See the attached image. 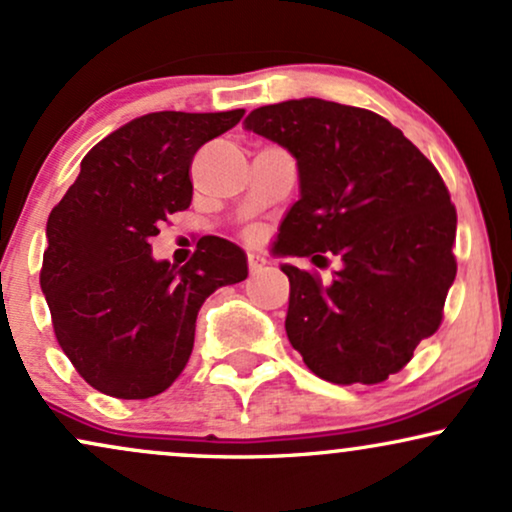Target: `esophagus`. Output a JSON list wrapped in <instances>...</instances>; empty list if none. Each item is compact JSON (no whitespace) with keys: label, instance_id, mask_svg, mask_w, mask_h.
<instances>
[{"label":"esophagus","instance_id":"34e87169","mask_svg":"<svg viewBox=\"0 0 512 512\" xmlns=\"http://www.w3.org/2000/svg\"><path fill=\"white\" fill-rule=\"evenodd\" d=\"M246 258H249V273L251 275H256V273H261V270L263 268H266V258H263V256H258V254H249V256H246Z\"/></svg>","mask_w":512,"mask_h":512}]
</instances>
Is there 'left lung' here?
I'll use <instances>...</instances> for the list:
<instances>
[{
  "label": "left lung",
  "mask_w": 512,
  "mask_h": 512,
  "mask_svg": "<svg viewBox=\"0 0 512 512\" xmlns=\"http://www.w3.org/2000/svg\"><path fill=\"white\" fill-rule=\"evenodd\" d=\"M244 128L285 147L299 168V201L275 254L342 261L327 285L282 263L289 342L327 382H384L441 325L456 280L449 189L399 128L368 109L289 99L254 109Z\"/></svg>",
  "instance_id": "obj_1"
}]
</instances>
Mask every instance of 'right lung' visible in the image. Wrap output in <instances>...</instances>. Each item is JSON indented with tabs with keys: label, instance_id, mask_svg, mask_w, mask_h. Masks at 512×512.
<instances>
[{
	"label": "right lung",
	"instance_id": "add662e5",
	"mask_svg": "<svg viewBox=\"0 0 512 512\" xmlns=\"http://www.w3.org/2000/svg\"><path fill=\"white\" fill-rule=\"evenodd\" d=\"M242 116L156 111L125 123L87 151L49 213L40 285L54 334L106 396L166 391L189 361L201 304L249 275L246 254L227 239H199L182 268L156 261L149 244L192 201L194 154Z\"/></svg>",
	"mask_w": 512,
	"mask_h": 512
}]
</instances>
